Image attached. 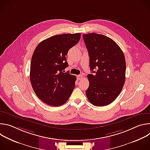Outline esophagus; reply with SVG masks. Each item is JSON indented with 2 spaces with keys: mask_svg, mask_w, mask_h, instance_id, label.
<instances>
[{
  "mask_svg": "<svg viewBox=\"0 0 150 150\" xmlns=\"http://www.w3.org/2000/svg\"><path fill=\"white\" fill-rule=\"evenodd\" d=\"M77 78H78V80H81L83 78V76L82 75H79L77 76Z\"/></svg>",
  "mask_w": 150,
  "mask_h": 150,
  "instance_id": "esophagus-1",
  "label": "esophagus"
}]
</instances>
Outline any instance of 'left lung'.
I'll return each instance as SVG.
<instances>
[{"label":"left lung","mask_w":150,"mask_h":150,"mask_svg":"<svg viewBox=\"0 0 150 150\" xmlns=\"http://www.w3.org/2000/svg\"><path fill=\"white\" fill-rule=\"evenodd\" d=\"M90 57L89 87L86 96L96 106L112 103L120 94L125 81L126 61L124 54L110 38L90 33L83 35Z\"/></svg>","instance_id":"1"}]
</instances>
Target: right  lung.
<instances>
[{
  "label": "right lung",
  "mask_w": 150,
  "mask_h": 150,
  "mask_svg": "<svg viewBox=\"0 0 150 150\" xmlns=\"http://www.w3.org/2000/svg\"><path fill=\"white\" fill-rule=\"evenodd\" d=\"M80 38L81 33L56 35L36 47L31 58L30 81L36 96L46 104L59 106L70 97L76 76L63 70L68 66L66 57L69 50Z\"/></svg>",
  "instance_id": "right-lung-1"
}]
</instances>
